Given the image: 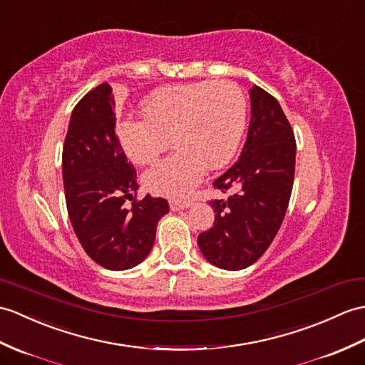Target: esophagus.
<instances>
[{
    "label": "esophagus",
    "mask_w": 365,
    "mask_h": 365,
    "mask_svg": "<svg viewBox=\"0 0 365 365\" xmlns=\"http://www.w3.org/2000/svg\"><path fill=\"white\" fill-rule=\"evenodd\" d=\"M191 205L190 200H179V199H173L169 200V207H171L173 211H179V210H185Z\"/></svg>",
    "instance_id": "1"
}]
</instances>
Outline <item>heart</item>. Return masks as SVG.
I'll return each instance as SVG.
<instances>
[{
  "label": "heart",
  "mask_w": 365,
  "mask_h": 365,
  "mask_svg": "<svg viewBox=\"0 0 365 365\" xmlns=\"http://www.w3.org/2000/svg\"><path fill=\"white\" fill-rule=\"evenodd\" d=\"M141 118L118 124V141L135 165L155 163L169 146L177 149L144 174L158 196L183 199L211 169L235 157L247 124V98L233 82H194L157 88L141 101Z\"/></svg>",
  "instance_id": "heart-1"
}]
</instances>
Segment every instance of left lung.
Here are the masks:
<instances>
[{
  "label": "left lung",
  "instance_id": "8db88e82",
  "mask_svg": "<svg viewBox=\"0 0 365 365\" xmlns=\"http://www.w3.org/2000/svg\"><path fill=\"white\" fill-rule=\"evenodd\" d=\"M252 118L241 155L213 182L230 194L215 199V224L197 244L211 264L241 270L267 250L289 205L295 171V137L278 101L253 86Z\"/></svg>",
  "mask_w": 365,
  "mask_h": 365
}]
</instances>
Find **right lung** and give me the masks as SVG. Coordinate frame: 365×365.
<instances>
[{
    "instance_id": "1",
    "label": "right lung",
    "mask_w": 365,
    "mask_h": 365,
    "mask_svg": "<svg viewBox=\"0 0 365 365\" xmlns=\"http://www.w3.org/2000/svg\"><path fill=\"white\" fill-rule=\"evenodd\" d=\"M113 107L107 82L76 104L63 143L62 174L68 216L83 250L99 266L125 270L149 255L169 205L148 194L124 207L138 183L115 133Z\"/></svg>"
}]
</instances>
